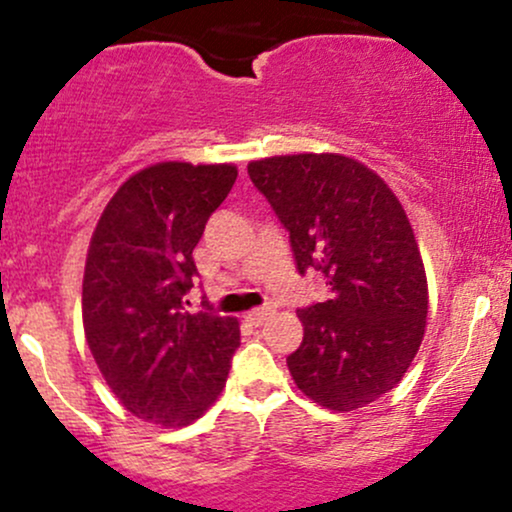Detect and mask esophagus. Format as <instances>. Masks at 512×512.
<instances>
[{"mask_svg": "<svg viewBox=\"0 0 512 512\" xmlns=\"http://www.w3.org/2000/svg\"><path fill=\"white\" fill-rule=\"evenodd\" d=\"M269 313H272V311H269V308H252V311L245 316V320L250 325H262L267 320Z\"/></svg>", "mask_w": 512, "mask_h": 512, "instance_id": "34e87169", "label": "esophagus"}]
</instances>
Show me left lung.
I'll list each match as a JSON object with an SVG mask.
<instances>
[{"instance_id": "8db88e82", "label": "left lung", "mask_w": 512, "mask_h": 512, "mask_svg": "<svg viewBox=\"0 0 512 512\" xmlns=\"http://www.w3.org/2000/svg\"><path fill=\"white\" fill-rule=\"evenodd\" d=\"M289 230L296 269H316L328 301L299 308L303 342L286 357L318 406L355 411L391 391L425 335L428 279L406 211L352 157L303 153L247 165Z\"/></svg>"}]
</instances>
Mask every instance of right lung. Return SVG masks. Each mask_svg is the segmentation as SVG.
I'll list each match as a JSON object with an SVG mask.
<instances>
[{
  "label": "right lung",
  "instance_id": "1",
  "mask_svg": "<svg viewBox=\"0 0 512 512\" xmlns=\"http://www.w3.org/2000/svg\"><path fill=\"white\" fill-rule=\"evenodd\" d=\"M233 165L157 162L121 184L92 235L82 323L99 372L126 411L165 428L194 423L221 393L238 320L189 313L194 247L233 189ZM189 303V301H187Z\"/></svg>",
  "mask_w": 512,
  "mask_h": 512
}]
</instances>
